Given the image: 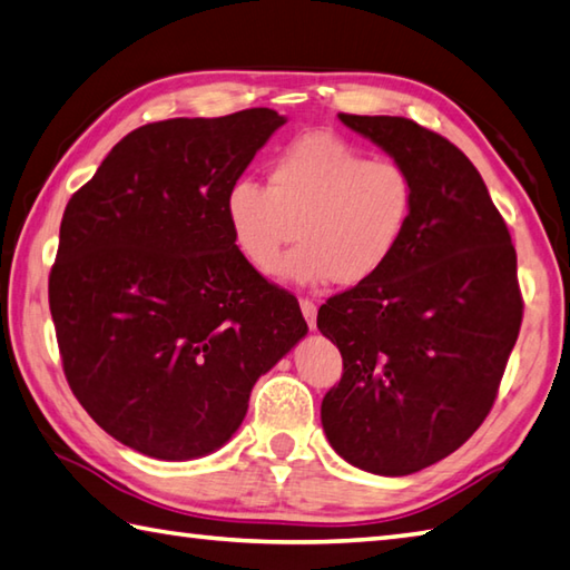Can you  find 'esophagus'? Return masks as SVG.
Wrapping results in <instances>:
<instances>
[{
  "instance_id": "1",
  "label": "esophagus",
  "mask_w": 570,
  "mask_h": 570,
  "mask_svg": "<svg viewBox=\"0 0 570 570\" xmlns=\"http://www.w3.org/2000/svg\"><path fill=\"white\" fill-rule=\"evenodd\" d=\"M299 309H303V315H305V322L309 325V330H315V325H317V307H315L313 299H307V297L299 299Z\"/></svg>"
}]
</instances>
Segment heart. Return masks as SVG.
<instances>
[{
    "label": "heart",
    "mask_w": 570,
    "mask_h": 570,
    "mask_svg": "<svg viewBox=\"0 0 570 570\" xmlns=\"http://www.w3.org/2000/svg\"><path fill=\"white\" fill-rule=\"evenodd\" d=\"M412 174L394 158H370L332 131L295 136L267 164V188L240 178L225 190L233 240L257 273L283 265L295 285L357 287L402 248L414 218Z\"/></svg>",
    "instance_id": "1"
}]
</instances>
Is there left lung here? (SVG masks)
Masks as SVG:
<instances>
[{
    "label": "left lung",
    "instance_id": "obj_1",
    "mask_svg": "<svg viewBox=\"0 0 570 570\" xmlns=\"http://www.w3.org/2000/svg\"><path fill=\"white\" fill-rule=\"evenodd\" d=\"M410 170L414 218L374 281L330 297L317 327L342 354L322 429L352 466L406 476L466 442L517 345V250L474 164L402 116L340 114Z\"/></svg>",
    "mask_w": 570,
    "mask_h": 570
}]
</instances>
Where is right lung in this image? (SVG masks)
<instances>
[{
    "instance_id": "1",
    "label": "right lung",
    "mask_w": 570,
    "mask_h": 570,
    "mask_svg": "<svg viewBox=\"0 0 570 570\" xmlns=\"http://www.w3.org/2000/svg\"><path fill=\"white\" fill-rule=\"evenodd\" d=\"M285 116L168 118L118 141L73 193L49 275L71 392L116 442L198 459L238 432L257 377L307 322L245 261L225 190Z\"/></svg>"
}]
</instances>
